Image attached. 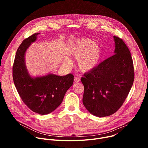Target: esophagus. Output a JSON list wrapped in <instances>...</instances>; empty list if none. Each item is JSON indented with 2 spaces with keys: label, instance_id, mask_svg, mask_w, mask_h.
Here are the masks:
<instances>
[{
  "label": "esophagus",
  "instance_id": "esophagus-1",
  "mask_svg": "<svg viewBox=\"0 0 148 148\" xmlns=\"http://www.w3.org/2000/svg\"><path fill=\"white\" fill-rule=\"evenodd\" d=\"M74 81L75 82H78L80 81V79L78 78H77V77H75Z\"/></svg>",
  "mask_w": 148,
  "mask_h": 148
}]
</instances>
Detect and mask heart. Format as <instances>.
<instances>
[{
	"mask_svg": "<svg viewBox=\"0 0 148 148\" xmlns=\"http://www.w3.org/2000/svg\"><path fill=\"white\" fill-rule=\"evenodd\" d=\"M69 54L77 59V68L84 73H88L94 70L99 64L101 58L100 45L89 38H82L75 40L70 46ZM65 62L67 64L71 60L67 58Z\"/></svg>",
	"mask_w": 148,
	"mask_h": 148,
	"instance_id": "b5f03b06",
	"label": "heart"
}]
</instances>
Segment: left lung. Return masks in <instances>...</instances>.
Returning <instances> with one entry per match:
<instances>
[{"mask_svg":"<svg viewBox=\"0 0 148 148\" xmlns=\"http://www.w3.org/2000/svg\"><path fill=\"white\" fill-rule=\"evenodd\" d=\"M114 54L81 79L84 87V107L98 117L111 115L119 110L134 80L131 53L121 38L114 36Z\"/></svg>","mask_w":148,"mask_h":148,"instance_id":"obj_1","label":"left lung"}]
</instances>
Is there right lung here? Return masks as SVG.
<instances>
[{
  "mask_svg": "<svg viewBox=\"0 0 148 148\" xmlns=\"http://www.w3.org/2000/svg\"><path fill=\"white\" fill-rule=\"evenodd\" d=\"M40 33L24 40L18 47L13 66V78L17 91L23 102L33 112L46 115L61 103L67 91L71 87L74 75L59 76L49 73L32 77L26 66L25 56L28 48Z\"/></svg>",
  "mask_w": 148,
  "mask_h": 148,
  "instance_id": "obj_1",
  "label": "right lung"
}]
</instances>
